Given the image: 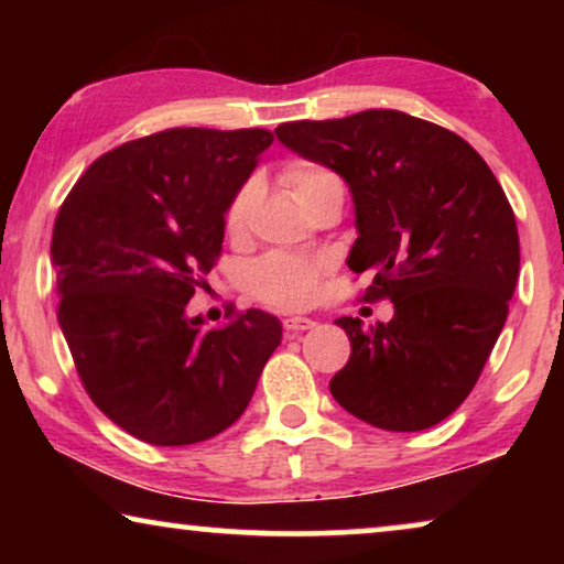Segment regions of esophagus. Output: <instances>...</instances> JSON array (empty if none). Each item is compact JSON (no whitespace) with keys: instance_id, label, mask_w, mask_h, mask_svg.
<instances>
[{"instance_id":"34e87169","label":"esophagus","mask_w":564,"mask_h":564,"mask_svg":"<svg viewBox=\"0 0 564 564\" xmlns=\"http://www.w3.org/2000/svg\"><path fill=\"white\" fill-rule=\"evenodd\" d=\"M282 326H284V330H288L290 336H295V334H303V330L315 328V321L303 318V315H292V318H284Z\"/></svg>"}]
</instances>
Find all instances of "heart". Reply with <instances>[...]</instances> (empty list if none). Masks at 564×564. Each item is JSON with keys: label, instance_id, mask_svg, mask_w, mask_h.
Returning <instances> with one entry per match:
<instances>
[{"label": "heart", "instance_id": "1", "mask_svg": "<svg viewBox=\"0 0 564 564\" xmlns=\"http://www.w3.org/2000/svg\"><path fill=\"white\" fill-rule=\"evenodd\" d=\"M282 182L288 184L292 197L303 205L313 192H318L321 187H326V184H334L341 180H338L330 169L313 164V161H292V164L284 166ZM251 203H253V189L243 187L234 197V203L228 205L226 230L230 236H241L246 230ZM326 272H328V264L323 259L272 251V253H264V257L257 259L249 269H246V288H249L251 295L261 300V303L292 311V307H303L311 303Z\"/></svg>", "mask_w": 564, "mask_h": 564}]
</instances>
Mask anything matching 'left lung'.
<instances>
[{
    "mask_svg": "<svg viewBox=\"0 0 564 564\" xmlns=\"http://www.w3.org/2000/svg\"><path fill=\"white\" fill-rule=\"evenodd\" d=\"M276 138L349 184L361 300H390V323L338 318L351 357L330 395L384 431H423L457 411L508 318L519 230L503 187L452 130L398 110L282 122Z\"/></svg>",
    "mask_w": 564,
    "mask_h": 564,
    "instance_id": "obj_1",
    "label": "left lung"
}]
</instances>
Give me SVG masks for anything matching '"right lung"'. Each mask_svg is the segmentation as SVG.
<instances>
[{
    "mask_svg": "<svg viewBox=\"0 0 564 564\" xmlns=\"http://www.w3.org/2000/svg\"><path fill=\"white\" fill-rule=\"evenodd\" d=\"M274 135L172 128L107 151L53 226L58 323L99 411L156 446L241 419L282 326L264 311L205 328L187 303L223 251L228 205Z\"/></svg>",
    "mask_w": 564,
    "mask_h": 564,
    "instance_id": "1",
    "label": "right lung"
}]
</instances>
